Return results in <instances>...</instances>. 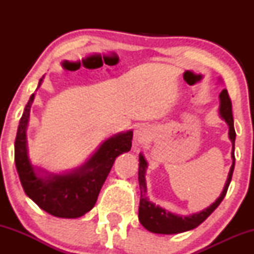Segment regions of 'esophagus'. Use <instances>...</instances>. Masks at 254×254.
Segmentation results:
<instances>
[{"instance_id": "34e87169", "label": "esophagus", "mask_w": 254, "mask_h": 254, "mask_svg": "<svg viewBox=\"0 0 254 254\" xmlns=\"http://www.w3.org/2000/svg\"><path fill=\"white\" fill-rule=\"evenodd\" d=\"M147 138V131L144 129H142V127H139V129H137L135 131V142H142L144 141V139Z\"/></svg>"}]
</instances>
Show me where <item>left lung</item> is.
Wrapping results in <instances>:
<instances>
[{
  "label": "left lung",
  "instance_id": "1",
  "mask_svg": "<svg viewBox=\"0 0 254 254\" xmlns=\"http://www.w3.org/2000/svg\"><path fill=\"white\" fill-rule=\"evenodd\" d=\"M220 115L229 127V138L233 143L232 150V159L233 165L230 167L228 179H227L226 186H224L222 193L217 198L216 202L212 203L208 209L198 212V214L190 215V216H179L174 215L172 212L160 208L155 204L150 203L145 197V167H147V161L144 160L143 155H139V167H138V183L139 189H141V199H139L138 206V218L139 222L145 229H148L151 233L156 234H177V233H183L186 230H191L199 226L200 223L204 222L211 212L220 205L222 202L224 196H226L228 186L232 180L233 171H234L235 165V156H234V142H235V130H234V121H233V112H232V101H230L229 94L227 89H223L220 94Z\"/></svg>",
  "mask_w": 254,
  "mask_h": 254
}]
</instances>
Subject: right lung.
<instances>
[{"label":"right lung","mask_w":254,"mask_h":254,"mask_svg":"<svg viewBox=\"0 0 254 254\" xmlns=\"http://www.w3.org/2000/svg\"><path fill=\"white\" fill-rule=\"evenodd\" d=\"M33 99L32 94L19 122L15 138V166L25 193L39 208L56 217L82 216L94 206L116 157L131 149L132 131L118 133L105 141L78 170L62 176L50 174L42 178L37 176L28 160L26 145V127Z\"/></svg>","instance_id":"1"}]
</instances>
